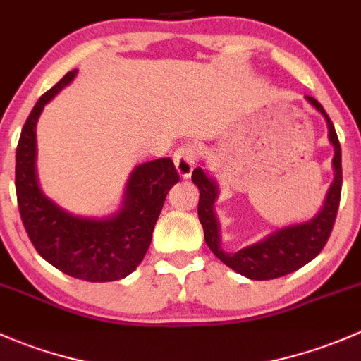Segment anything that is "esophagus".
<instances>
[{
	"instance_id": "esophagus-1",
	"label": "esophagus",
	"mask_w": 361,
	"mask_h": 361,
	"mask_svg": "<svg viewBox=\"0 0 361 361\" xmlns=\"http://www.w3.org/2000/svg\"><path fill=\"white\" fill-rule=\"evenodd\" d=\"M195 157H197V150H195L194 145H183L174 152V166H176V171L181 178H190Z\"/></svg>"
}]
</instances>
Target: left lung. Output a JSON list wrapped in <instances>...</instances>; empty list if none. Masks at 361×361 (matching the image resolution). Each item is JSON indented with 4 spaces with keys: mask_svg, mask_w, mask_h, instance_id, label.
I'll return each instance as SVG.
<instances>
[{
    "mask_svg": "<svg viewBox=\"0 0 361 361\" xmlns=\"http://www.w3.org/2000/svg\"><path fill=\"white\" fill-rule=\"evenodd\" d=\"M305 99L312 104L326 120L329 126L330 143L336 148L334 155V171L336 178L330 187L329 195L323 209L307 224L292 225L281 231L274 232L272 235L265 238L264 241L257 245L246 246V248L228 253L220 246V234H218V221L214 216L213 204L216 201L218 188L216 183L207 176L206 173L197 167L192 173V181L199 188V220L204 228V239L209 250L224 262L227 267L246 278L255 281H267V279L281 278V276L295 272L297 269L304 267L307 262L318 257L319 251L325 248L330 234H332L334 224H336L338 202H341L342 190V166H341V143L334 127L332 120L326 115L325 108L311 96H305Z\"/></svg>",
    "mask_w": 361,
    "mask_h": 361,
    "instance_id": "obj_1",
    "label": "left lung"
}]
</instances>
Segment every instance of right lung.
Listing matches in <instances>:
<instances>
[{
    "label": "right lung",
    "instance_id": "right-lung-1",
    "mask_svg": "<svg viewBox=\"0 0 361 361\" xmlns=\"http://www.w3.org/2000/svg\"><path fill=\"white\" fill-rule=\"evenodd\" d=\"M76 71L66 73L47 90L25 120L16 155L17 204L32 246L49 264L83 281H116L129 276L147 255L167 192L180 181V174L171 159L137 166L127 183L123 207L106 220L73 216L47 199L35 173V127L43 106Z\"/></svg>",
    "mask_w": 361,
    "mask_h": 361
}]
</instances>
